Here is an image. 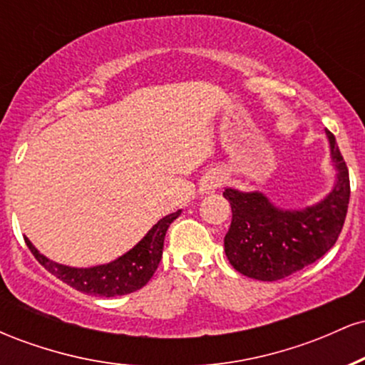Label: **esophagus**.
<instances>
[{"label": "esophagus", "mask_w": 365, "mask_h": 365, "mask_svg": "<svg viewBox=\"0 0 365 365\" xmlns=\"http://www.w3.org/2000/svg\"><path fill=\"white\" fill-rule=\"evenodd\" d=\"M221 183H223V177H220V175H209L200 183V194H211V192H215L221 187Z\"/></svg>", "instance_id": "obj_1"}]
</instances>
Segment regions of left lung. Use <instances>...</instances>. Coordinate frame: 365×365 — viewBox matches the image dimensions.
Masks as SVG:
<instances>
[{
	"label": "left lung",
	"instance_id": "8db88e82",
	"mask_svg": "<svg viewBox=\"0 0 365 365\" xmlns=\"http://www.w3.org/2000/svg\"><path fill=\"white\" fill-rule=\"evenodd\" d=\"M336 180L319 202L302 209L278 207L259 190L226 187L232 225L225 235L230 264L244 276L276 282L322 257L338 240L350 200V178L336 139L326 130Z\"/></svg>",
	"mask_w": 365,
	"mask_h": 365
}]
</instances>
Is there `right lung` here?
Masks as SVG:
<instances>
[{"mask_svg": "<svg viewBox=\"0 0 365 365\" xmlns=\"http://www.w3.org/2000/svg\"><path fill=\"white\" fill-rule=\"evenodd\" d=\"M180 215H182V209L161 217L128 252L120 255L115 261L92 267H72L58 264L41 254L27 237H25V244L41 266H44V269H48L49 273L61 279L63 283L70 284L75 290L99 297L127 295V293L140 290L153 278L163 257L166 232Z\"/></svg>", "mask_w": 365, "mask_h": 365, "instance_id": "add662e5", "label": "right lung"}]
</instances>
